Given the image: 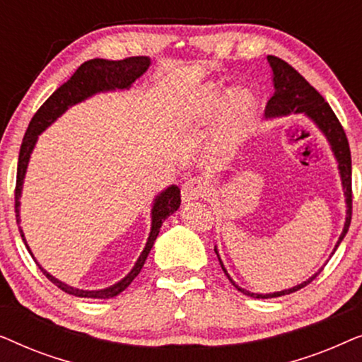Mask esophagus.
<instances>
[{"mask_svg": "<svg viewBox=\"0 0 362 362\" xmlns=\"http://www.w3.org/2000/svg\"><path fill=\"white\" fill-rule=\"evenodd\" d=\"M209 189V182L206 180H202V177H191V180H187L185 185H182V201L189 202L192 199H199L202 197Z\"/></svg>", "mask_w": 362, "mask_h": 362, "instance_id": "esophagus-1", "label": "esophagus"}]
</instances>
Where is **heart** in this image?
<instances>
[{
  "label": "heart",
  "instance_id": "obj_1",
  "mask_svg": "<svg viewBox=\"0 0 362 362\" xmlns=\"http://www.w3.org/2000/svg\"><path fill=\"white\" fill-rule=\"evenodd\" d=\"M222 103V92L217 87H209L201 97L187 107L185 122L191 128L206 127L216 115ZM252 97L245 90H235L226 98L217 118L214 130V153L219 160H226L244 140L252 122Z\"/></svg>",
  "mask_w": 362,
  "mask_h": 362
}]
</instances>
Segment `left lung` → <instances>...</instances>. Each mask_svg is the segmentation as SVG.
Listing matches in <instances>:
<instances>
[{"mask_svg": "<svg viewBox=\"0 0 362 362\" xmlns=\"http://www.w3.org/2000/svg\"><path fill=\"white\" fill-rule=\"evenodd\" d=\"M269 61L272 72H274V86L275 92L274 95L270 97V100L267 102L265 115L267 117H280V115H288V113H305L308 115L311 120H313L321 132L325 133L326 138H328L331 150H333L336 160H338L339 165V173H341V181H343L344 187V196H346V204H348V216H346V224L343 229V234H341L338 244H336L334 250L338 249L341 240L344 239L346 232L349 229L351 224V214H353V187H351V151H349V143L348 136H346L344 128L341 125L338 117L334 115L333 108L329 107L328 102H325V98L320 95V92L316 90L315 87H311L306 78L301 76V74L290 66L288 62H285L284 59L269 56L267 57ZM216 250V249H214ZM217 254V250H216ZM219 257V255H217ZM221 262V259H219ZM222 270L227 275V279L230 280V284L235 286L237 290L242 291L244 295L254 296V298H275V296L288 295L293 293V291H298L303 288L308 284H311L316 279L315 274L311 279H308L303 284L293 286V288L276 291V293H269V295H259V293H250L240 286H237L232 279L227 274L224 265H222Z\"/></svg>", "mask_w": 362, "mask_h": 362, "instance_id": "8db88e82", "label": "left lung"}]
</instances>
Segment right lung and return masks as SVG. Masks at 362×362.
Instances as JSON below:
<instances>
[{
	"label": "right lung",
	"mask_w": 362,
	"mask_h": 362,
	"mask_svg": "<svg viewBox=\"0 0 362 362\" xmlns=\"http://www.w3.org/2000/svg\"><path fill=\"white\" fill-rule=\"evenodd\" d=\"M148 67H150V59L145 56L127 57V59H122V61L90 59V61L83 62L82 66L74 72V76L69 78L67 82H64L62 86L59 87L41 107H39V110L34 113L31 122H29L26 135H24L21 148H19L16 187H14V211H16L18 224H19V197H21L24 173H26L29 156H31L33 148L36 145L39 133L46 130V128L51 125L59 115H62L69 107L86 100L87 97L93 95V93L103 92V90H115V88H128L138 77L145 74ZM180 204H181V189L177 186L168 187L165 192H161V194L156 197L155 206H153V211H151V232H150V237H148L145 250L141 252L140 259L136 260V264L132 269L130 274H128L123 280L118 281V284H115L113 286H108V288L92 290V291L74 288V286H69L66 284H62L61 280L54 279V276L51 274H47V272L44 270L37 262L36 264L39 269H41L42 274L46 275L54 285H57L59 288L66 291L69 295L81 296V298H103V300L113 298V296L122 293V291L125 290L133 280H135V276L140 274L143 265H145L146 257L150 254L158 234H160V227L163 224V221H165L168 216H171L173 212L177 211ZM19 234H21L24 244H26V239H24L21 227H19ZM29 254H31V250H29Z\"/></svg>",
	"instance_id": "add662e5"
}]
</instances>
